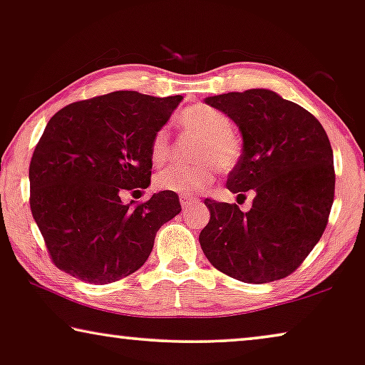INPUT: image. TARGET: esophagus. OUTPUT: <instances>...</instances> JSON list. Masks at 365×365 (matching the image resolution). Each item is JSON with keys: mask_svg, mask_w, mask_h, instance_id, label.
I'll list each match as a JSON object with an SVG mask.
<instances>
[{"mask_svg": "<svg viewBox=\"0 0 365 365\" xmlns=\"http://www.w3.org/2000/svg\"><path fill=\"white\" fill-rule=\"evenodd\" d=\"M180 203L183 208H190L193 203H198V198L195 197H187V195H183V197H180Z\"/></svg>", "mask_w": 365, "mask_h": 365, "instance_id": "obj_1", "label": "esophagus"}]
</instances>
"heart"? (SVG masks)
<instances>
[{
  "label": "heart",
  "instance_id": "1",
  "mask_svg": "<svg viewBox=\"0 0 365 365\" xmlns=\"http://www.w3.org/2000/svg\"><path fill=\"white\" fill-rule=\"evenodd\" d=\"M185 134L198 138L195 150L198 164H175L157 173L155 187L162 192L178 195H195L203 192L215 182L216 167L221 172H230L237 165L242 154V145L231 133V123L225 113L206 105L185 108L178 118ZM172 152V140L167 128H162L150 140V159L162 164Z\"/></svg>",
  "mask_w": 365,
  "mask_h": 365
}]
</instances>
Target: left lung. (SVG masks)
Returning a JSON list of instances; mask_svg holds the SVG:
<instances>
[{"label":"left lung","instance_id":"obj_1","mask_svg":"<svg viewBox=\"0 0 365 365\" xmlns=\"http://www.w3.org/2000/svg\"><path fill=\"white\" fill-rule=\"evenodd\" d=\"M206 105L235 121L242 154L227 190L252 208L205 200L210 221L200 232L206 259L244 284H267L295 272L328 225L334 200L333 149L322 123L275 91L254 88L208 96Z\"/></svg>","mask_w":365,"mask_h":365}]
</instances>
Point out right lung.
Listing matches in <instances>:
<instances>
[{
	"label": "right lung",
	"mask_w": 365,
	"mask_h": 365,
	"mask_svg": "<svg viewBox=\"0 0 365 365\" xmlns=\"http://www.w3.org/2000/svg\"><path fill=\"white\" fill-rule=\"evenodd\" d=\"M180 101L113 91L51 118L31 159L29 203L58 269L105 285L143 267L180 201L172 192L134 206L121 197L150 185V140Z\"/></svg>",
	"instance_id": "obj_1"
}]
</instances>
